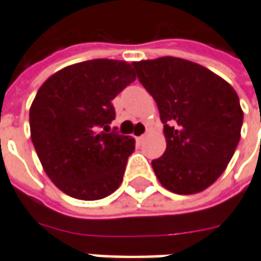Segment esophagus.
<instances>
[{
  "label": "esophagus",
  "mask_w": 261,
  "mask_h": 261,
  "mask_svg": "<svg viewBox=\"0 0 261 261\" xmlns=\"http://www.w3.org/2000/svg\"><path fill=\"white\" fill-rule=\"evenodd\" d=\"M146 139V136H144V134H143V136H140V137H137V141H139V143H141V141H143V140Z\"/></svg>",
  "instance_id": "34e87169"
}]
</instances>
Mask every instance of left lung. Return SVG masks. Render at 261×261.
Instances as JSON below:
<instances>
[{
  "label": "left lung",
  "mask_w": 261,
  "mask_h": 261,
  "mask_svg": "<svg viewBox=\"0 0 261 261\" xmlns=\"http://www.w3.org/2000/svg\"><path fill=\"white\" fill-rule=\"evenodd\" d=\"M133 68L163 122L166 150L151 162L159 182L179 195L206 189L222 175L240 141L237 92L210 69L185 59L141 60Z\"/></svg>",
  "instance_id": "1"
}]
</instances>
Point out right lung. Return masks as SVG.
Returning a JSON list of instances; mask_svg holds the SVG:
<instances>
[{
	"instance_id": "add662e5",
	"label": "right lung",
	"mask_w": 261,
	"mask_h": 261,
	"mask_svg": "<svg viewBox=\"0 0 261 261\" xmlns=\"http://www.w3.org/2000/svg\"><path fill=\"white\" fill-rule=\"evenodd\" d=\"M134 81L130 63L94 59L59 70L37 91L30 108L33 146L62 192L96 201L121 185L136 141L111 130V101Z\"/></svg>"
}]
</instances>
